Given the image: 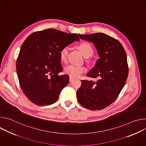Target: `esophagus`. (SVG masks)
I'll return each instance as SVG.
<instances>
[{
	"mask_svg": "<svg viewBox=\"0 0 146 146\" xmlns=\"http://www.w3.org/2000/svg\"><path fill=\"white\" fill-rule=\"evenodd\" d=\"M74 78H73V77H69V82H72L73 80H74Z\"/></svg>",
	"mask_w": 146,
	"mask_h": 146,
	"instance_id": "esophagus-1",
	"label": "esophagus"
}]
</instances>
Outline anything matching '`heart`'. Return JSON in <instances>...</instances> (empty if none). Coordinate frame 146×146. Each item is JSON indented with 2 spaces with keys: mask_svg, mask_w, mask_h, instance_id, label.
Wrapping results in <instances>:
<instances>
[{
  "mask_svg": "<svg viewBox=\"0 0 146 146\" xmlns=\"http://www.w3.org/2000/svg\"><path fill=\"white\" fill-rule=\"evenodd\" d=\"M78 48L81 51L85 57L91 58L94 53V49L92 46L88 42H83L80 44ZM70 48L69 46H64L59 51L60 59L62 62H66L68 59ZM86 72V68L84 66L69 65L65 68V72L71 77H78Z\"/></svg>",
  "mask_w": 146,
  "mask_h": 146,
  "instance_id": "1",
  "label": "heart"
}]
</instances>
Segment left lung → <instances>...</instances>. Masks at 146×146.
<instances>
[{
	"mask_svg": "<svg viewBox=\"0 0 146 146\" xmlns=\"http://www.w3.org/2000/svg\"><path fill=\"white\" fill-rule=\"evenodd\" d=\"M79 36L93 43L100 58L87 75L98 79L81 80L77 100L89 110H102L115 101L125 84L129 72L127 54L119 41L105 33L79 34Z\"/></svg>",
	"mask_w": 146,
	"mask_h": 146,
	"instance_id": "obj_1",
	"label": "left lung"
}]
</instances>
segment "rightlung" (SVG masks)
I'll list each match as a JSON object with an SVG mask.
<instances>
[{"instance_id":"add662e5","label":"right lung","mask_w":146,"mask_h":146,"mask_svg":"<svg viewBox=\"0 0 146 146\" xmlns=\"http://www.w3.org/2000/svg\"><path fill=\"white\" fill-rule=\"evenodd\" d=\"M77 34L55 29L35 32L24 41L17 59L16 69L19 85L25 95L38 106L50 105L69 82L62 71L59 51L74 41Z\"/></svg>"}]
</instances>
